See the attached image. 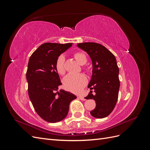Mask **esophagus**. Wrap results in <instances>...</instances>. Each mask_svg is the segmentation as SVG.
Listing matches in <instances>:
<instances>
[{
	"mask_svg": "<svg viewBox=\"0 0 150 150\" xmlns=\"http://www.w3.org/2000/svg\"><path fill=\"white\" fill-rule=\"evenodd\" d=\"M79 98L80 99H81V100H83V101H84V100H86V99L84 98V97H83V96H79Z\"/></svg>",
	"mask_w": 150,
	"mask_h": 150,
	"instance_id": "esophagus-1",
	"label": "esophagus"
}]
</instances>
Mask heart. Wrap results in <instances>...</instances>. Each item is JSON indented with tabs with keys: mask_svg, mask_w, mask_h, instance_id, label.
I'll use <instances>...</instances> for the list:
<instances>
[{
	"mask_svg": "<svg viewBox=\"0 0 150 150\" xmlns=\"http://www.w3.org/2000/svg\"><path fill=\"white\" fill-rule=\"evenodd\" d=\"M76 61L79 64L84 65L87 62V57L83 52H77L74 54ZM65 58L63 55L58 57L56 63V69L58 74L63 75L65 73L64 68ZM63 83L65 88L73 93H78L83 88L87 83L86 77L83 74H67L63 80Z\"/></svg>",
	"mask_w": 150,
	"mask_h": 150,
	"instance_id": "obj_1",
	"label": "heart"
}]
</instances>
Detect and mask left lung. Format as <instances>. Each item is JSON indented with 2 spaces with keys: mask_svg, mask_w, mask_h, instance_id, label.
<instances>
[{
  "mask_svg": "<svg viewBox=\"0 0 150 150\" xmlns=\"http://www.w3.org/2000/svg\"><path fill=\"white\" fill-rule=\"evenodd\" d=\"M77 46L89 54L93 62V74L88 87L94 89L95 94L90 91L85 98L94 99L96 106L90 113L96 118H103L113 111L118 98L120 82L115 56L98 43H79Z\"/></svg>",
  "mask_w": 150,
  "mask_h": 150,
  "instance_id": "left-lung-1",
  "label": "left lung"
}]
</instances>
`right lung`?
Wrapping results in <instances>:
<instances>
[{"mask_svg": "<svg viewBox=\"0 0 150 150\" xmlns=\"http://www.w3.org/2000/svg\"><path fill=\"white\" fill-rule=\"evenodd\" d=\"M72 43H44L29 58L26 78L28 94L38 115L44 120L56 122L64 120L69 111L74 94L61 89L62 84L56 69L58 57Z\"/></svg>", "mask_w": 150, "mask_h": 150, "instance_id": "obj_1", "label": "right lung"}]
</instances>
